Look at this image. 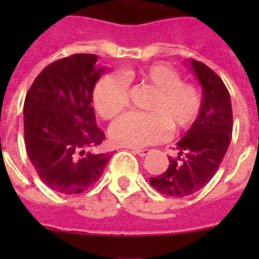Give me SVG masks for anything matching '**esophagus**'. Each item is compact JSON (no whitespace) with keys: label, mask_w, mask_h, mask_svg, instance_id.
I'll use <instances>...</instances> for the list:
<instances>
[{"label":"esophagus","mask_w":259,"mask_h":259,"mask_svg":"<svg viewBox=\"0 0 259 259\" xmlns=\"http://www.w3.org/2000/svg\"><path fill=\"white\" fill-rule=\"evenodd\" d=\"M132 152H135V154L140 155V157H146L147 154L150 152V150H137V148H133V150H132Z\"/></svg>","instance_id":"obj_1"}]
</instances>
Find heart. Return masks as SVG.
Masks as SVG:
<instances>
[{
  "mask_svg": "<svg viewBox=\"0 0 259 259\" xmlns=\"http://www.w3.org/2000/svg\"><path fill=\"white\" fill-rule=\"evenodd\" d=\"M129 83L148 85L154 96L147 113L129 112L116 119L109 129L111 140L124 147H144L162 141L169 133L190 129L202 112V94L198 87L185 83L179 73L166 65H150L136 72L108 74L93 91V105L102 119H113L127 108Z\"/></svg>",
  "mask_w": 259,
  "mask_h": 259,
  "instance_id": "1",
  "label": "heart"
}]
</instances>
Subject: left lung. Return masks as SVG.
<instances>
[{
	"mask_svg": "<svg viewBox=\"0 0 259 259\" xmlns=\"http://www.w3.org/2000/svg\"><path fill=\"white\" fill-rule=\"evenodd\" d=\"M191 69L202 85V112L178 141V155L169 157L168 169L150 178V185L168 197H187L206 186L221 166L232 139L233 112L226 85L200 61L193 59Z\"/></svg>",
	"mask_w": 259,
	"mask_h": 259,
	"instance_id": "8db88e82",
	"label": "left lung"
}]
</instances>
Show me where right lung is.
Here are the masks:
<instances>
[{
	"label": "right lung",
	"instance_id": "obj_1",
	"mask_svg": "<svg viewBox=\"0 0 259 259\" xmlns=\"http://www.w3.org/2000/svg\"><path fill=\"white\" fill-rule=\"evenodd\" d=\"M97 59L94 54L58 59L42 69L26 94V151L40 179L62 194L90 189L111 158L91 151L105 139L91 105L94 85L104 72Z\"/></svg>",
	"mask_w": 259,
	"mask_h": 259
}]
</instances>
